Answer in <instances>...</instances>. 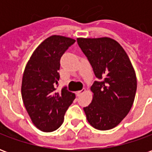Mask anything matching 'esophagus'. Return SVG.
<instances>
[{
    "instance_id": "1",
    "label": "esophagus",
    "mask_w": 152,
    "mask_h": 152,
    "mask_svg": "<svg viewBox=\"0 0 152 152\" xmlns=\"http://www.w3.org/2000/svg\"><path fill=\"white\" fill-rule=\"evenodd\" d=\"M85 93H86V89H81V90H80V91H77V92H76V95L78 96V97H80V96H81L83 94H85Z\"/></svg>"
}]
</instances>
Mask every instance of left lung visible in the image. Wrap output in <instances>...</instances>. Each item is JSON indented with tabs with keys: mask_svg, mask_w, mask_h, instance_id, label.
<instances>
[{
	"mask_svg": "<svg viewBox=\"0 0 152 152\" xmlns=\"http://www.w3.org/2000/svg\"><path fill=\"white\" fill-rule=\"evenodd\" d=\"M99 80L90 88L93 99L84 107L87 121L99 130L113 129L130 111L137 90V78L123 47L110 37L77 38Z\"/></svg>",
	"mask_w": 152,
	"mask_h": 152,
	"instance_id": "8db88e82",
	"label": "left lung"
}]
</instances>
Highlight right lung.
<instances>
[{
    "label": "right lung",
    "instance_id": "obj_1",
    "mask_svg": "<svg viewBox=\"0 0 152 152\" xmlns=\"http://www.w3.org/2000/svg\"><path fill=\"white\" fill-rule=\"evenodd\" d=\"M72 38L53 35L34 50L25 66L22 80V99L31 122L43 132H52L61 126L64 115L76 98L64 87L57 92L59 80L60 58Z\"/></svg>",
    "mask_w": 152,
    "mask_h": 152
}]
</instances>
